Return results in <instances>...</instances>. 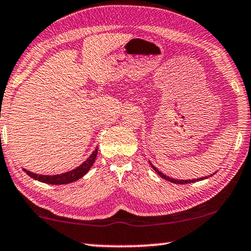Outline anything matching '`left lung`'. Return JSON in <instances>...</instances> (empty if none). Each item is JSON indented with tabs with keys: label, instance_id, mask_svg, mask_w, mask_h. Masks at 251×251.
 Returning <instances> with one entry per match:
<instances>
[{
	"label": "left lung",
	"instance_id": "1",
	"mask_svg": "<svg viewBox=\"0 0 251 251\" xmlns=\"http://www.w3.org/2000/svg\"><path fill=\"white\" fill-rule=\"evenodd\" d=\"M151 163V162H150ZM152 166V168L153 169H154V171L155 173H158V175L160 176V177H162L163 179H166V180H168V181H170V182H174V184H190V182H195V181H198V180H201V179H206L207 177H205V178H200V179H193V180H179V179H174V178H170V177H168V176H166V175H163L161 171H159L158 169H156V168L153 166V164H151Z\"/></svg>",
	"mask_w": 251,
	"mask_h": 251
}]
</instances>
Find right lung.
<instances>
[{"label": "right lung", "instance_id": "1", "mask_svg": "<svg viewBox=\"0 0 251 251\" xmlns=\"http://www.w3.org/2000/svg\"><path fill=\"white\" fill-rule=\"evenodd\" d=\"M97 153H98V148L92 152V154L87 159V161H84L81 166H78L75 169L69 171V173H64L61 175H55V176H45V175H37L33 174L31 171L24 169V171L30 177L36 179V180L45 182V184H50V185H65L73 182L83 177V176L88 173L90 168L92 167V164L95 163Z\"/></svg>", "mask_w": 251, "mask_h": 251}]
</instances>
